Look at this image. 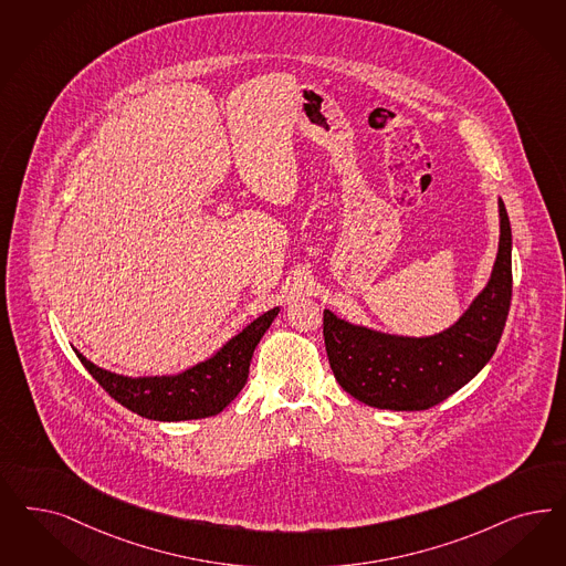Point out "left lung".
I'll use <instances>...</instances> for the list:
<instances>
[{"instance_id": "1", "label": "left lung", "mask_w": 566, "mask_h": 566, "mask_svg": "<svg viewBox=\"0 0 566 566\" xmlns=\"http://www.w3.org/2000/svg\"><path fill=\"white\" fill-rule=\"evenodd\" d=\"M497 212L500 243L490 281L452 327L408 337L354 325L325 311L328 365L352 398L384 410H427L490 363L512 297L511 220L500 198Z\"/></svg>"}]
</instances>
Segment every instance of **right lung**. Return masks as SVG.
I'll use <instances>...</instances> for the list:
<instances>
[{
    "label": "right lung",
    "mask_w": 566,
    "mask_h": 566,
    "mask_svg": "<svg viewBox=\"0 0 566 566\" xmlns=\"http://www.w3.org/2000/svg\"><path fill=\"white\" fill-rule=\"evenodd\" d=\"M279 308L258 316L219 352L198 365L163 377H125L93 365L81 352L78 360L109 396L130 412L151 420H193L222 412L248 381L255 346L273 325Z\"/></svg>",
    "instance_id": "right-lung-1"
}]
</instances>
